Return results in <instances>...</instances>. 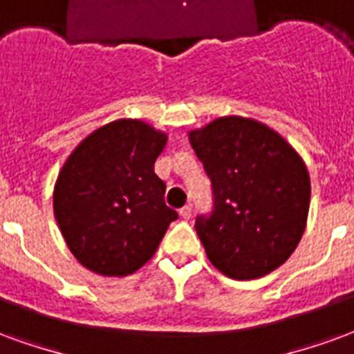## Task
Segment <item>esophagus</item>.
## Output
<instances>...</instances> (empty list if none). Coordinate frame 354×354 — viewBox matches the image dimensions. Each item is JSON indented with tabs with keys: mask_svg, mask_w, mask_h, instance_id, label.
<instances>
[{
	"mask_svg": "<svg viewBox=\"0 0 354 354\" xmlns=\"http://www.w3.org/2000/svg\"><path fill=\"white\" fill-rule=\"evenodd\" d=\"M180 216L184 217V219H189V217H191V206H189V204H185L184 208H180Z\"/></svg>",
	"mask_w": 354,
	"mask_h": 354,
	"instance_id": "1",
	"label": "esophagus"
}]
</instances>
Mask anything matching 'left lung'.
Listing matches in <instances>:
<instances>
[{"mask_svg":"<svg viewBox=\"0 0 354 354\" xmlns=\"http://www.w3.org/2000/svg\"><path fill=\"white\" fill-rule=\"evenodd\" d=\"M212 182L214 208L195 229L217 270L257 279L290 257L306 229L310 174L302 157L268 125L217 118L189 133Z\"/></svg>","mask_w":354,"mask_h":354,"instance_id":"left-lung-1","label":"left lung"}]
</instances>
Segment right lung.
<instances>
[{"label": "right lung", "instance_id": "1", "mask_svg": "<svg viewBox=\"0 0 354 354\" xmlns=\"http://www.w3.org/2000/svg\"><path fill=\"white\" fill-rule=\"evenodd\" d=\"M167 135L116 120L78 144L54 185V216L71 253L101 276H127L153 257L176 210L153 165Z\"/></svg>", "mask_w": 354, "mask_h": 354}]
</instances>
